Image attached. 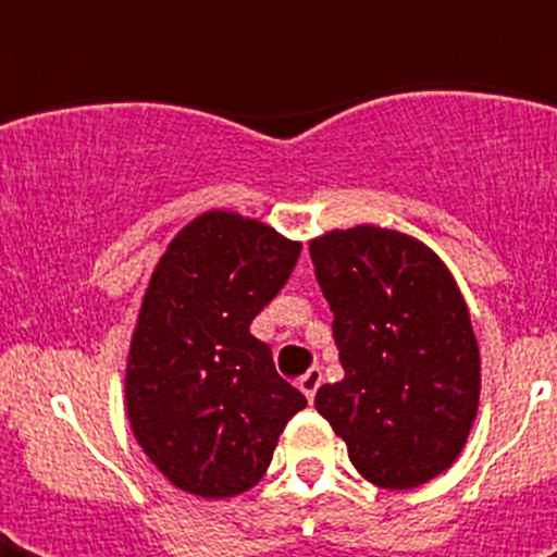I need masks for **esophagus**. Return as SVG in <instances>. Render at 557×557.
Segmentation results:
<instances>
[{"label": "esophagus", "mask_w": 557, "mask_h": 557, "mask_svg": "<svg viewBox=\"0 0 557 557\" xmlns=\"http://www.w3.org/2000/svg\"><path fill=\"white\" fill-rule=\"evenodd\" d=\"M297 387H300V393L306 396V401L312 405L314 393H318V387H321V370H318V367H312V370L306 372L304 379L297 381Z\"/></svg>", "instance_id": "34e87169"}]
</instances>
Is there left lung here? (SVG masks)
Wrapping results in <instances>:
<instances>
[{
	"mask_svg": "<svg viewBox=\"0 0 557 557\" xmlns=\"http://www.w3.org/2000/svg\"><path fill=\"white\" fill-rule=\"evenodd\" d=\"M309 253L344 367L314 407L367 483L419 488L454 466L480 407L466 297L440 253L393 227H335Z\"/></svg>",
	"mask_w": 557,
	"mask_h": 557,
	"instance_id": "1",
	"label": "left lung"
}]
</instances>
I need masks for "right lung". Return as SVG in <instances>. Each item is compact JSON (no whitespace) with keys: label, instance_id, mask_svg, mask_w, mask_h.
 <instances>
[{"label":"right lung","instance_id":"obj_1","mask_svg":"<svg viewBox=\"0 0 557 557\" xmlns=\"http://www.w3.org/2000/svg\"><path fill=\"white\" fill-rule=\"evenodd\" d=\"M300 243L260 219L208 210L152 269L126 356V419L170 483L225 500L260 483L306 398L274 370L251 321L295 269Z\"/></svg>","mask_w":557,"mask_h":557}]
</instances>
